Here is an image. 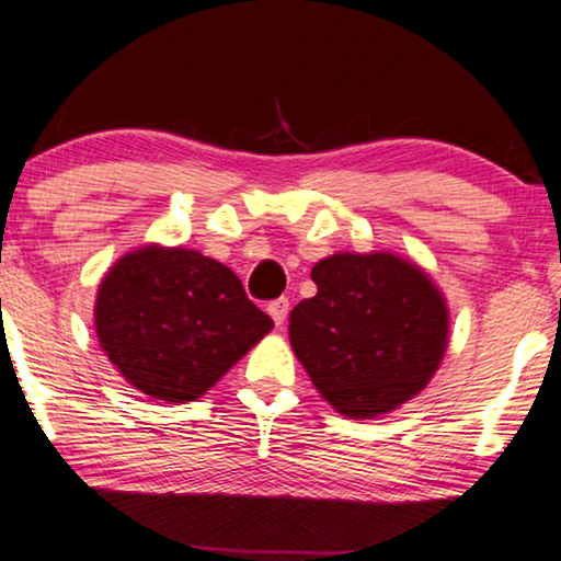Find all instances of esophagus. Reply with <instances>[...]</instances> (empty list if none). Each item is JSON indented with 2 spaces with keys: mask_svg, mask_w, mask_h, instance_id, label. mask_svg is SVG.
<instances>
[{
  "mask_svg": "<svg viewBox=\"0 0 561 561\" xmlns=\"http://www.w3.org/2000/svg\"><path fill=\"white\" fill-rule=\"evenodd\" d=\"M266 310H270L274 325L282 328L284 320H287V312H289V299L287 297L274 299V302H270V307H266Z\"/></svg>",
  "mask_w": 561,
  "mask_h": 561,
  "instance_id": "34e87169",
  "label": "esophagus"
}]
</instances>
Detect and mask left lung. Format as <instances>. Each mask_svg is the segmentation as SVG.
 I'll return each mask as SVG.
<instances>
[{
    "label": "left lung",
    "mask_w": 561,
    "mask_h": 561,
    "mask_svg": "<svg viewBox=\"0 0 561 561\" xmlns=\"http://www.w3.org/2000/svg\"><path fill=\"white\" fill-rule=\"evenodd\" d=\"M318 295L289 312V343L335 412L389 414L432 381L449 310L420 264L391 251H337L312 266Z\"/></svg>",
    "instance_id": "1"
}]
</instances>
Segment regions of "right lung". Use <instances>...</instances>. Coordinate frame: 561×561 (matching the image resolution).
I'll list each match as a JSON object with an SVG mask.
<instances>
[{
	"instance_id": "add662e5",
	"label": "right lung",
	"mask_w": 561,
	"mask_h": 561,
	"mask_svg": "<svg viewBox=\"0 0 561 561\" xmlns=\"http://www.w3.org/2000/svg\"><path fill=\"white\" fill-rule=\"evenodd\" d=\"M93 325L126 383L185 404L210 391L274 322L226 264L195 249L145 243L104 274Z\"/></svg>"
}]
</instances>
